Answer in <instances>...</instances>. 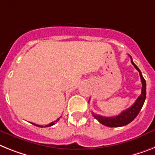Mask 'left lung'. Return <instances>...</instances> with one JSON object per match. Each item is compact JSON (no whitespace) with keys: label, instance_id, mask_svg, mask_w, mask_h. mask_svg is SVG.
<instances>
[{"label":"left lung","instance_id":"obj_1","mask_svg":"<svg viewBox=\"0 0 155 155\" xmlns=\"http://www.w3.org/2000/svg\"><path fill=\"white\" fill-rule=\"evenodd\" d=\"M130 58H131V62H132L134 67L136 68L137 71L140 72V79H141L142 85H143L142 86L141 94L139 96V97L136 100L135 103L131 107L124 110L119 115L116 116V117H102V116L97 115V114L93 113V116L94 117V118L97 120L101 124L105 126H107V127H111V128H113V127H122V126L127 125L129 123H131L137 117L140 111L141 110L142 107L143 106L145 99H146V81L144 80V78L143 77L142 72L139 69V68L132 61L131 56H130Z\"/></svg>","mask_w":155,"mask_h":155}]
</instances>
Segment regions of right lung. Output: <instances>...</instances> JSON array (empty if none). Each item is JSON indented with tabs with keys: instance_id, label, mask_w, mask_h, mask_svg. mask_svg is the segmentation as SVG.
<instances>
[{
	"instance_id": "obj_1",
	"label": "right lung",
	"mask_w": 155,
	"mask_h": 155,
	"mask_svg": "<svg viewBox=\"0 0 155 155\" xmlns=\"http://www.w3.org/2000/svg\"><path fill=\"white\" fill-rule=\"evenodd\" d=\"M58 120H59V118H58V119L57 120H54V121H53V122H51V123H50V124H47V125H45V127H50V126L53 125V124H56V122H58ZM31 124H34V125L38 126V127H40V128H43V126H42V125H38V124H35V123H31Z\"/></svg>"
}]
</instances>
